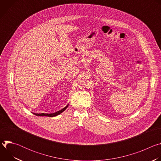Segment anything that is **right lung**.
Listing matches in <instances>:
<instances>
[{"label":"right lung","instance_id":"obj_1","mask_svg":"<svg viewBox=\"0 0 161 161\" xmlns=\"http://www.w3.org/2000/svg\"><path fill=\"white\" fill-rule=\"evenodd\" d=\"M69 104H67L65 108H64L63 109L55 112V113H34V114H35V115L36 116H40V117H55V116H57L58 115V114H60L61 113H62L65 110V109L68 107Z\"/></svg>","mask_w":161,"mask_h":161}]
</instances>
